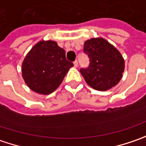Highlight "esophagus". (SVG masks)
Segmentation results:
<instances>
[{
  "label": "esophagus",
  "instance_id": "1",
  "mask_svg": "<svg viewBox=\"0 0 146 146\" xmlns=\"http://www.w3.org/2000/svg\"><path fill=\"white\" fill-rule=\"evenodd\" d=\"M73 65H74L75 68H77V67H78V60H75L74 62H73Z\"/></svg>",
  "mask_w": 146,
  "mask_h": 146
}]
</instances>
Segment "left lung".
Here are the masks:
<instances>
[{
    "mask_svg": "<svg viewBox=\"0 0 146 146\" xmlns=\"http://www.w3.org/2000/svg\"><path fill=\"white\" fill-rule=\"evenodd\" d=\"M90 66L80 69L86 82L92 88L105 92L115 86L123 78V57L115 46L102 37H93L84 42Z\"/></svg>",
    "mask_w": 146,
    "mask_h": 146,
    "instance_id": "1",
    "label": "left lung"
}]
</instances>
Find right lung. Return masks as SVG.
I'll list each match as a JSON object with an SVG mask.
<instances>
[{"label": "right lung", "mask_w": 146, "mask_h": 146, "mask_svg": "<svg viewBox=\"0 0 146 146\" xmlns=\"http://www.w3.org/2000/svg\"><path fill=\"white\" fill-rule=\"evenodd\" d=\"M73 66V63L66 60L65 50L57 42L41 40L26 54L22 63V77L33 92L49 95L60 86Z\"/></svg>", "instance_id": "1"}]
</instances>
